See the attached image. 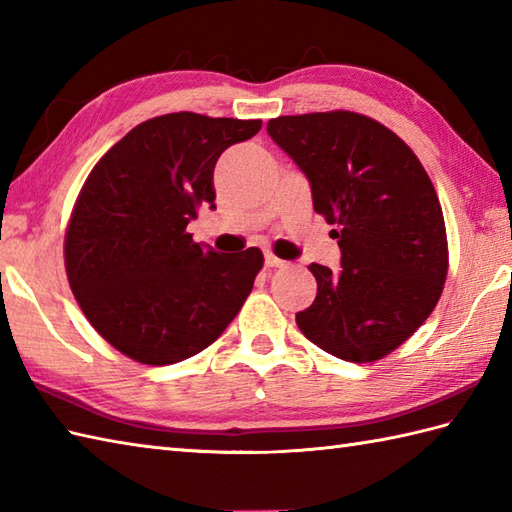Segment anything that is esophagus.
Returning <instances> with one entry per match:
<instances>
[{"mask_svg": "<svg viewBox=\"0 0 512 512\" xmlns=\"http://www.w3.org/2000/svg\"><path fill=\"white\" fill-rule=\"evenodd\" d=\"M264 262H266V266L268 268H284L288 262H284V259H279L277 255H273V253H266L264 255Z\"/></svg>", "mask_w": 512, "mask_h": 512, "instance_id": "34e87169", "label": "esophagus"}]
</instances>
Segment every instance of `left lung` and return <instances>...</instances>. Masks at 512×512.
Returning <instances> with one entry per match:
<instances>
[{
	"mask_svg": "<svg viewBox=\"0 0 512 512\" xmlns=\"http://www.w3.org/2000/svg\"><path fill=\"white\" fill-rule=\"evenodd\" d=\"M268 134L306 173L314 211L334 224L341 268L310 264L317 299L299 330L328 354L372 363L427 321L449 270L442 206L416 154L356 112L268 121Z\"/></svg>",
	"mask_w": 512,
	"mask_h": 512,
	"instance_id": "obj_1",
	"label": "left lung"
}]
</instances>
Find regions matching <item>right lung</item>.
I'll return each instance as SVG.
<instances>
[{
	"label": "right lung",
	"instance_id": "1",
	"mask_svg": "<svg viewBox=\"0 0 512 512\" xmlns=\"http://www.w3.org/2000/svg\"><path fill=\"white\" fill-rule=\"evenodd\" d=\"M262 121L176 112L123 136L85 180L65 231V273L92 328L145 365H171L217 341L264 266L259 248L215 253L187 233L215 209L222 151Z\"/></svg>",
	"mask_w": 512,
	"mask_h": 512
}]
</instances>
